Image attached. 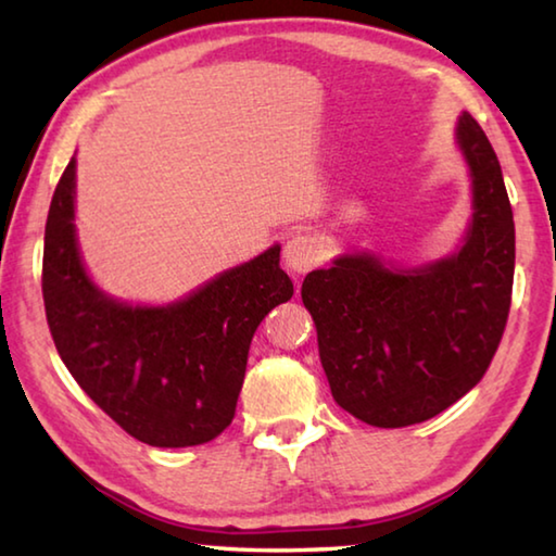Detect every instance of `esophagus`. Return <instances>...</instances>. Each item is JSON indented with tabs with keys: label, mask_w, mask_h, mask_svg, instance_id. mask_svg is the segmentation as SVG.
<instances>
[{
	"label": "esophagus",
	"mask_w": 556,
	"mask_h": 556,
	"mask_svg": "<svg viewBox=\"0 0 556 556\" xmlns=\"http://www.w3.org/2000/svg\"><path fill=\"white\" fill-rule=\"evenodd\" d=\"M321 262V248L312 235H291L285 244V265L294 275H306Z\"/></svg>",
	"instance_id": "34e87169"
}]
</instances>
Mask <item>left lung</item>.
Returning a JSON list of instances; mask_svg holds the SVG:
<instances>
[{
    "label": "left lung",
    "mask_w": 556,
    "mask_h": 556,
    "mask_svg": "<svg viewBox=\"0 0 556 556\" xmlns=\"http://www.w3.org/2000/svg\"><path fill=\"white\" fill-rule=\"evenodd\" d=\"M456 135L476 211L460 252L412 271L345 255L301 285L333 400L370 427L419 425L473 390L510 314L515 223L501 164L468 112Z\"/></svg>",
    "instance_id": "obj_1"
}]
</instances>
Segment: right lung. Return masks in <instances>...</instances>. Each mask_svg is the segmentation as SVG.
Segmentation results:
<instances>
[{
  "instance_id": "right-lung-1",
  "label": "right lung",
  "mask_w": 556,
  "mask_h": 556,
  "mask_svg": "<svg viewBox=\"0 0 556 556\" xmlns=\"http://www.w3.org/2000/svg\"><path fill=\"white\" fill-rule=\"evenodd\" d=\"M75 159L55 186L41 291L55 351L75 382L129 437L199 446L230 427L252 336L294 294L279 248L223 271L178 304L127 306L92 287L73 230Z\"/></svg>"
}]
</instances>
